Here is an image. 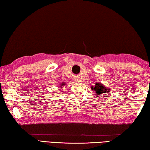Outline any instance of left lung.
Segmentation results:
<instances>
[{
  "instance_id": "obj_1",
  "label": "left lung",
  "mask_w": 150,
  "mask_h": 150,
  "mask_svg": "<svg viewBox=\"0 0 150 150\" xmlns=\"http://www.w3.org/2000/svg\"><path fill=\"white\" fill-rule=\"evenodd\" d=\"M92 90L95 94H97V97L98 96H102V95H106L107 93L110 92V88H108L103 85L102 83L100 82H96L94 86L91 87Z\"/></svg>"
}]
</instances>
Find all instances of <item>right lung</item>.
<instances>
[{"instance_id":"add662e5","label":"right lung","mask_w":150,"mask_h":150,"mask_svg":"<svg viewBox=\"0 0 150 150\" xmlns=\"http://www.w3.org/2000/svg\"><path fill=\"white\" fill-rule=\"evenodd\" d=\"M65 83H62V84H61V86H64Z\"/></svg>"}]
</instances>
